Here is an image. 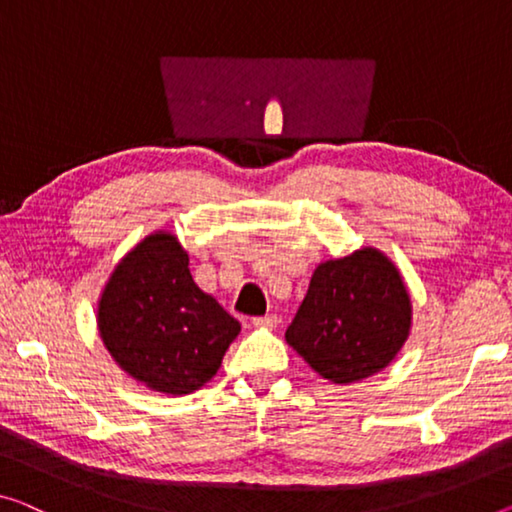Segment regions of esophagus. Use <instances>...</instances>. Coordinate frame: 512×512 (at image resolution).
Masks as SVG:
<instances>
[{
	"instance_id": "34e87169",
	"label": "esophagus",
	"mask_w": 512,
	"mask_h": 512,
	"mask_svg": "<svg viewBox=\"0 0 512 512\" xmlns=\"http://www.w3.org/2000/svg\"><path fill=\"white\" fill-rule=\"evenodd\" d=\"M254 322V327H263V329H274L279 325V318L274 316V313H267V316H258V318H254L251 320Z\"/></svg>"
}]
</instances>
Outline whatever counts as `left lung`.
I'll use <instances>...</instances> for the list:
<instances>
[{"mask_svg": "<svg viewBox=\"0 0 512 512\" xmlns=\"http://www.w3.org/2000/svg\"><path fill=\"white\" fill-rule=\"evenodd\" d=\"M410 327L412 302L398 267L364 247L316 267L286 341L325 380L352 384L387 368Z\"/></svg>", "mask_w": 512, "mask_h": 512, "instance_id": "1", "label": "left lung"}]
</instances>
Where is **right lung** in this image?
<instances>
[{"label": "right lung", "mask_w": 512, "mask_h": 512, "mask_svg": "<svg viewBox=\"0 0 512 512\" xmlns=\"http://www.w3.org/2000/svg\"><path fill=\"white\" fill-rule=\"evenodd\" d=\"M174 233L155 231L114 267L98 302L102 343L148 389L185 396L219 371L240 322L190 274Z\"/></svg>", "instance_id": "add662e5"}]
</instances>
